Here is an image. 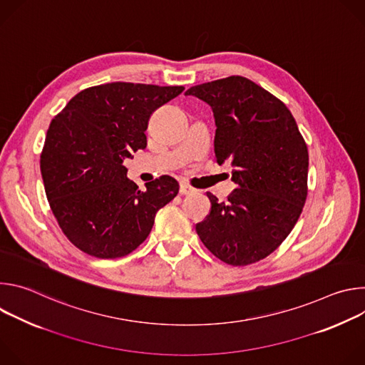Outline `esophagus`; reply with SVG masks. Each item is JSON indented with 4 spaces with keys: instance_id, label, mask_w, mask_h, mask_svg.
<instances>
[{
    "instance_id": "esophagus-1",
    "label": "esophagus",
    "mask_w": 365,
    "mask_h": 365,
    "mask_svg": "<svg viewBox=\"0 0 365 365\" xmlns=\"http://www.w3.org/2000/svg\"><path fill=\"white\" fill-rule=\"evenodd\" d=\"M195 192H196V189L190 187V186L186 185V183H180V193H182V195H192V193H195Z\"/></svg>"
}]
</instances>
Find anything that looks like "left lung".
<instances>
[{
	"label": "left lung",
	"mask_w": 365,
	"mask_h": 365,
	"mask_svg": "<svg viewBox=\"0 0 365 365\" xmlns=\"http://www.w3.org/2000/svg\"><path fill=\"white\" fill-rule=\"evenodd\" d=\"M211 106L215 159L230 163L237 189L227 202L211 192L196 232L224 263L247 266L272 254L296 225L307 196V145L284 103L242 76L189 88Z\"/></svg>",
	"instance_id": "obj_1"
}]
</instances>
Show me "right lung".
<instances>
[{"label":"right lung","mask_w":365,"mask_h":365,"mask_svg":"<svg viewBox=\"0 0 365 365\" xmlns=\"http://www.w3.org/2000/svg\"><path fill=\"white\" fill-rule=\"evenodd\" d=\"M183 86L113 82L76 93L50 123L40 170L50 210L68 240L98 258L133 252L179 192L172 176L127 178L124 160L145 148L150 115Z\"/></svg>","instance_id":"add662e5"}]
</instances>
